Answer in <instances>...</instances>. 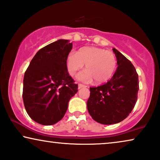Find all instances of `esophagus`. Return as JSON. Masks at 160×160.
<instances>
[{
	"label": "esophagus",
	"instance_id": "esophagus-1",
	"mask_svg": "<svg viewBox=\"0 0 160 160\" xmlns=\"http://www.w3.org/2000/svg\"><path fill=\"white\" fill-rule=\"evenodd\" d=\"M87 86H85V85H82V84H78V89H80V88H87Z\"/></svg>",
	"mask_w": 160,
	"mask_h": 160
}]
</instances>
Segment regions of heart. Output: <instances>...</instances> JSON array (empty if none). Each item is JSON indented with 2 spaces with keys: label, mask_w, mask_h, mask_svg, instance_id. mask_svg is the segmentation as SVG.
Masks as SVG:
<instances>
[{
  "label": "heart",
  "mask_w": 160,
  "mask_h": 160,
  "mask_svg": "<svg viewBox=\"0 0 160 160\" xmlns=\"http://www.w3.org/2000/svg\"><path fill=\"white\" fill-rule=\"evenodd\" d=\"M66 62L71 76H74L86 65L87 70L79 74L77 79L86 82L94 80L98 84L108 81L117 68V58L112 52L94 46L82 47L78 52H71Z\"/></svg>",
  "instance_id": "b5f03b06"
}]
</instances>
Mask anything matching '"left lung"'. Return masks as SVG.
<instances>
[{
    "label": "left lung",
    "instance_id": "left-lung-1",
    "mask_svg": "<svg viewBox=\"0 0 160 160\" xmlns=\"http://www.w3.org/2000/svg\"><path fill=\"white\" fill-rule=\"evenodd\" d=\"M117 68L111 80L100 86L90 88L87 109L92 119L103 125L125 120L136 104L139 91L138 74L125 57L113 48Z\"/></svg>",
    "mask_w": 160,
    "mask_h": 160
}]
</instances>
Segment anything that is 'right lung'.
<instances>
[{
  "label": "right lung",
  "instance_id": "1",
  "mask_svg": "<svg viewBox=\"0 0 160 160\" xmlns=\"http://www.w3.org/2000/svg\"><path fill=\"white\" fill-rule=\"evenodd\" d=\"M72 48L68 40L48 44L36 53L24 74V106L39 124L59 122L67 111L68 101L78 92V85L66 68V58Z\"/></svg>",
  "mask_w": 160,
  "mask_h": 160
}]
</instances>
